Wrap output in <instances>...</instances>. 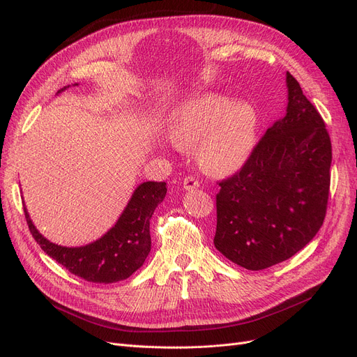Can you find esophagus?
<instances>
[{"mask_svg": "<svg viewBox=\"0 0 357 357\" xmlns=\"http://www.w3.org/2000/svg\"><path fill=\"white\" fill-rule=\"evenodd\" d=\"M199 186V182L194 178V176H186L185 179H183V188L186 190V191H191V190H197Z\"/></svg>", "mask_w": 357, "mask_h": 357, "instance_id": "1", "label": "esophagus"}]
</instances>
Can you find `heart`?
Listing matches in <instances>:
<instances>
[{
  "label": "heart",
  "mask_w": 357,
  "mask_h": 357,
  "mask_svg": "<svg viewBox=\"0 0 357 357\" xmlns=\"http://www.w3.org/2000/svg\"><path fill=\"white\" fill-rule=\"evenodd\" d=\"M257 123L252 104L205 92L176 109L169 133L179 146L199 141L197 156L204 171L224 176L237 172L252 156Z\"/></svg>",
  "instance_id": "obj_1"
}]
</instances>
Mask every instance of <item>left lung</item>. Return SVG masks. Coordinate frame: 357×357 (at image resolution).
Wrapping results in <instances>:
<instances>
[{
    "mask_svg": "<svg viewBox=\"0 0 357 357\" xmlns=\"http://www.w3.org/2000/svg\"><path fill=\"white\" fill-rule=\"evenodd\" d=\"M288 105L217 194L215 249L261 271L304 249L323 226L331 142L320 112L287 72Z\"/></svg>",
    "mask_w": 357,
    "mask_h": 357,
    "instance_id": "left-lung-1",
    "label": "left lung"
}]
</instances>
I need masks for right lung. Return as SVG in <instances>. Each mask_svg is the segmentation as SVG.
Here are the masks:
<instances>
[{
    "instance_id": "right-lung-1",
    "label": "right lung",
    "mask_w": 357,
    "mask_h": 357,
    "mask_svg": "<svg viewBox=\"0 0 357 357\" xmlns=\"http://www.w3.org/2000/svg\"><path fill=\"white\" fill-rule=\"evenodd\" d=\"M66 88L69 85L58 93ZM166 191V182L140 183L114 226L98 240L79 248L59 246L47 240L36 229L23 205L30 233L47 256L88 282L112 284L127 279L143 266L152 246L150 218L163 201Z\"/></svg>"
}]
</instances>
